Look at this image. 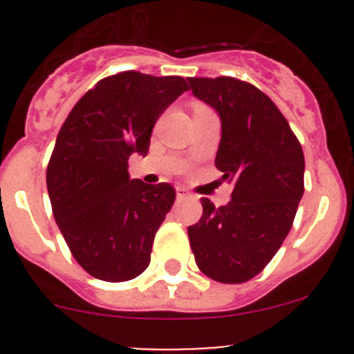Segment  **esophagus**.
I'll return each instance as SVG.
<instances>
[{
	"mask_svg": "<svg viewBox=\"0 0 354 354\" xmlns=\"http://www.w3.org/2000/svg\"><path fill=\"white\" fill-rule=\"evenodd\" d=\"M176 197H178V200H183V198L192 197V194L187 190V188L180 187V188H176Z\"/></svg>",
	"mask_w": 354,
	"mask_h": 354,
	"instance_id": "34e87169",
	"label": "esophagus"
}]
</instances>
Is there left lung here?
Listing matches in <instances>:
<instances>
[{
  "label": "left lung",
  "mask_w": 354,
  "mask_h": 354,
  "mask_svg": "<svg viewBox=\"0 0 354 354\" xmlns=\"http://www.w3.org/2000/svg\"><path fill=\"white\" fill-rule=\"evenodd\" d=\"M195 97L219 113L216 167L233 183L231 202L202 198L188 227L198 269L224 284L246 283L266 269L295 221L305 192V156L288 120L269 95L233 77L188 78Z\"/></svg>",
  "instance_id": "obj_1"
}]
</instances>
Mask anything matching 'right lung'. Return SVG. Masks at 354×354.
<instances>
[{
  "mask_svg": "<svg viewBox=\"0 0 354 354\" xmlns=\"http://www.w3.org/2000/svg\"><path fill=\"white\" fill-rule=\"evenodd\" d=\"M188 91L183 77L127 70L99 80L73 106L46 171L53 216L73 259L108 283L140 276L176 192L130 180L128 159L147 156L164 109Z\"/></svg>",
  "mask_w": 354,
  "mask_h": 354,
  "instance_id": "add662e5",
  "label": "right lung"
}]
</instances>
